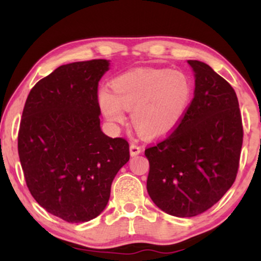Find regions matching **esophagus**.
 Segmentation results:
<instances>
[{
    "instance_id": "esophagus-1",
    "label": "esophagus",
    "mask_w": 261,
    "mask_h": 261,
    "mask_svg": "<svg viewBox=\"0 0 261 261\" xmlns=\"http://www.w3.org/2000/svg\"><path fill=\"white\" fill-rule=\"evenodd\" d=\"M129 151H130V155L135 156V155L140 154V153L142 152V148L140 147V146H138L137 144H130Z\"/></svg>"
}]
</instances>
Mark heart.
Wrapping results in <instances>:
<instances>
[{
	"mask_svg": "<svg viewBox=\"0 0 261 261\" xmlns=\"http://www.w3.org/2000/svg\"><path fill=\"white\" fill-rule=\"evenodd\" d=\"M112 92H98V105L109 122L122 123L130 112L132 122L148 138L176 129L190 108L194 87L180 70L138 69L117 77Z\"/></svg>",
	"mask_w": 261,
	"mask_h": 261,
	"instance_id": "heart-1",
	"label": "heart"
}]
</instances>
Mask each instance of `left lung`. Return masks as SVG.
<instances>
[{
    "label": "left lung",
    "mask_w": 261,
    "mask_h": 261,
    "mask_svg": "<svg viewBox=\"0 0 261 261\" xmlns=\"http://www.w3.org/2000/svg\"><path fill=\"white\" fill-rule=\"evenodd\" d=\"M188 63L195 73L190 108L165 140L145 149L149 197L159 209L177 217L204 213L229 190L244 138L231 85L205 63Z\"/></svg>",
    "instance_id": "1"
}]
</instances>
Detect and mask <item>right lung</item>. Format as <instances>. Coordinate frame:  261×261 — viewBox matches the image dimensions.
<instances>
[{
  "label": "right lung",
  "mask_w": 261,
  "mask_h": 261,
  "mask_svg": "<svg viewBox=\"0 0 261 261\" xmlns=\"http://www.w3.org/2000/svg\"><path fill=\"white\" fill-rule=\"evenodd\" d=\"M109 60L59 66L34 85L24 103L17 149L35 201L66 222L97 217L113 179L129 160V145L99 126L98 82Z\"/></svg>",
  "instance_id": "right-lung-1"
}]
</instances>
